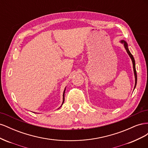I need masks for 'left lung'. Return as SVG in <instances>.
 Masks as SVG:
<instances>
[{
    "label": "left lung",
    "mask_w": 148,
    "mask_h": 148,
    "mask_svg": "<svg viewBox=\"0 0 148 148\" xmlns=\"http://www.w3.org/2000/svg\"><path fill=\"white\" fill-rule=\"evenodd\" d=\"M121 42L123 43L124 44L125 48V49H126V51H127V53H128L129 56L130 57V58L132 59V62H133V70H134V73H135V88L136 85V83H137V74H136V68H135V59H134V57H133V55L132 54V53H130V51H129L127 43L125 42V41H121Z\"/></svg>",
    "instance_id": "left-lung-1"
}]
</instances>
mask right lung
I'll use <instances>...</instances> for the list:
<instances>
[{
    "label": "right lung",
    "instance_id": "add662e5",
    "mask_svg": "<svg viewBox=\"0 0 148 148\" xmlns=\"http://www.w3.org/2000/svg\"><path fill=\"white\" fill-rule=\"evenodd\" d=\"M65 89L64 92V95H63V102H62V105H63L64 102V94H65ZM60 107H61V106H60Z\"/></svg>",
    "mask_w": 148,
    "mask_h": 148
}]
</instances>
